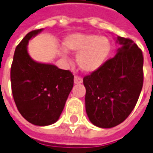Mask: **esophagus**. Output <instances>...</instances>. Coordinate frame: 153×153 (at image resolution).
<instances>
[{
    "label": "esophagus",
    "instance_id": "34e87169",
    "mask_svg": "<svg viewBox=\"0 0 153 153\" xmlns=\"http://www.w3.org/2000/svg\"><path fill=\"white\" fill-rule=\"evenodd\" d=\"M74 84H81L82 82H83V79L79 76H74Z\"/></svg>",
    "mask_w": 153,
    "mask_h": 153
}]
</instances>
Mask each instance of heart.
Segmentation results:
<instances>
[{"instance_id": "1", "label": "heart", "mask_w": 153, "mask_h": 153, "mask_svg": "<svg viewBox=\"0 0 153 153\" xmlns=\"http://www.w3.org/2000/svg\"><path fill=\"white\" fill-rule=\"evenodd\" d=\"M64 46L67 51L78 53V65L88 73L101 68L111 51L109 39L97 35L72 34L66 37ZM64 57L67 58L65 54Z\"/></svg>"}]
</instances>
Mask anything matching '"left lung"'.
<instances>
[{"label": "left lung", "mask_w": 153, "mask_h": 153, "mask_svg": "<svg viewBox=\"0 0 153 153\" xmlns=\"http://www.w3.org/2000/svg\"><path fill=\"white\" fill-rule=\"evenodd\" d=\"M114 58L84 76L85 108L97 127L110 128L124 121L136 105L143 84V56L132 39L118 36Z\"/></svg>", "instance_id": "8db88e82"}]
</instances>
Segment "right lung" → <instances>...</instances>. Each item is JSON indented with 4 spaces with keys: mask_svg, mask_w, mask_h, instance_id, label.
<instances>
[{
    "mask_svg": "<svg viewBox=\"0 0 153 153\" xmlns=\"http://www.w3.org/2000/svg\"><path fill=\"white\" fill-rule=\"evenodd\" d=\"M42 29L29 32L16 48L10 68L14 100L20 114L37 126H47L59 119L74 86L69 70L33 60L27 45Z\"/></svg>",
    "mask_w": 153,
    "mask_h": 153,
    "instance_id": "obj_1",
    "label": "right lung"
}]
</instances>
